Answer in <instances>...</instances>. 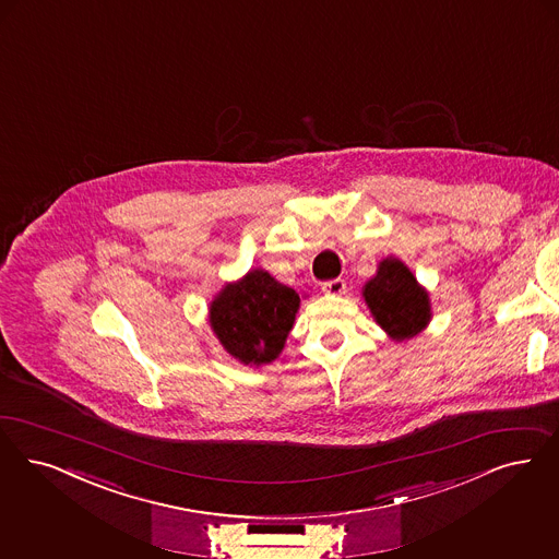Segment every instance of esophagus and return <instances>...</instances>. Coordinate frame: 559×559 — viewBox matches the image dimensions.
I'll return each mask as SVG.
<instances>
[{
	"mask_svg": "<svg viewBox=\"0 0 559 559\" xmlns=\"http://www.w3.org/2000/svg\"><path fill=\"white\" fill-rule=\"evenodd\" d=\"M322 290L326 295H343L347 290V283H345V278H332V281L322 283Z\"/></svg>",
	"mask_w": 559,
	"mask_h": 559,
	"instance_id": "esophagus-1",
	"label": "esophagus"
}]
</instances>
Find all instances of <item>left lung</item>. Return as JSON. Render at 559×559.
<instances>
[{
  "label": "left lung",
  "instance_id": "8db88e82",
  "mask_svg": "<svg viewBox=\"0 0 559 559\" xmlns=\"http://www.w3.org/2000/svg\"><path fill=\"white\" fill-rule=\"evenodd\" d=\"M367 306L378 324L396 341H405L429 322V299L403 262L388 258L366 285Z\"/></svg>",
  "mask_w": 559,
  "mask_h": 559
}]
</instances>
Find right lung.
I'll return each mask as SVG.
<instances>
[{"label":"right lung","instance_id":"1","mask_svg":"<svg viewBox=\"0 0 559 559\" xmlns=\"http://www.w3.org/2000/svg\"><path fill=\"white\" fill-rule=\"evenodd\" d=\"M299 295L269 272L250 274L221 290L211 308V324L223 347L246 366L270 364L283 350Z\"/></svg>","mask_w":559,"mask_h":559}]
</instances>
